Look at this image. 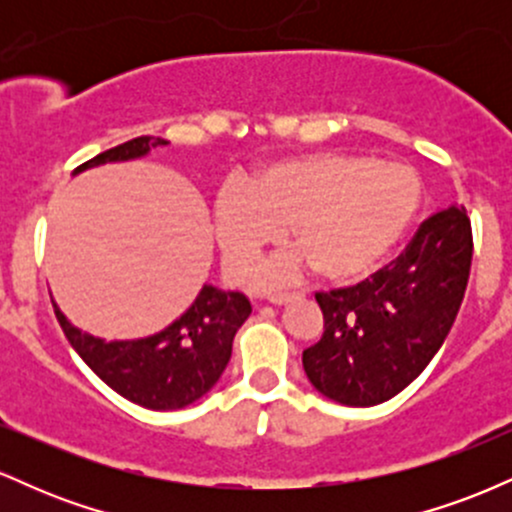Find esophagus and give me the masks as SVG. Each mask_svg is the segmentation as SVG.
I'll use <instances>...</instances> for the list:
<instances>
[{"mask_svg":"<svg viewBox=\"0 0 512 512\" xmlns=\"http://www.w3.org/2000/svg\"><path fill=\"white\" fill-rule=\"evenodd\" d=\"M296 293H274L272 298H269V301H272L274 305H286V303H291V301H296Z\"/></svg>","mask_w":512,"mask_h":512,"instance_id":"1","label":"esophagus"}]
</instances>
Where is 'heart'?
<instances>
[{"instance_id":"b5f03b06","label":"heart","mask_w":512,"mask_h":512,"mask_svg":"<svg viewBox=\"0 0 512 512\" xmlns=\"http://www.w3.org/2000/svg\"><path fill=\"white\" fill-rule=\"evenodd\" d=\"M421 202L402 163L351 154H308L272 163L216 192L214 233L228 276L245 279L262 252L289 231L296 250L269 260L260 289H279L313 267L327 281H354L407 233Z\"/></svg>"}]
</instances>
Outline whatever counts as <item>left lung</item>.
Wrapping results in <instances>:
<instances>
[{
	"label": "left lung",
	"mask_w": 512,
	"mask_h": 512,
	"mask_svg": "<svg viewBox=\"0 0 512 512\" xmlns=\"http://www.w3.org/2000/svg\"><path fill=\"white\" fill-rule=\"evenodd\" d=\"M472 250L467 209L448 207L370 279L315 293L325 332L303 351L315 390L346 407H375L414 383L455 322Z\"/></svg>",
	"instance_id": "8db88e82"
}]
</instances>
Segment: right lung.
<instances>
[{
	"label": "right lung",
	"mask_w": 512,
	"mask_h": 512,
	"mask_svg": "<svg viewBox=\"0 0 512 512\" xmlns=\"http://www.w3.org/2000/svg\"><path fill=\"white\" fill-rule=\"evenodd\" d=\"M163 144L168 142L161 137L129 139L81 163L74 173L142 158ZM52 308L69 344L105 385L129 402L156 411L182 409L207 395L231 361L233 337L252 313L243 293L204 284L195 303L166 330L144 339L105 342L76 330L55 301Z\"/></svg>",
	"instance_id": "obj_1"
}]
</instances>
